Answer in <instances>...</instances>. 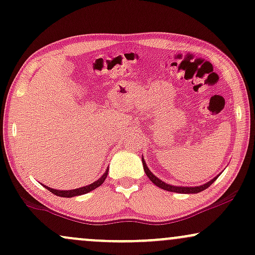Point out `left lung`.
I'll return each instance as SVG.
<instances>
[{"instance_id": "left-lung-1", "label": "left lung", "mask_w": 255, "mask_h": 255, "mask_svg": "<svg viewBox=\"0 0 255 255\" xmlns=\"http://www.w3.org/2000/svg\"><path fill=\"white\" fill-rule=\"evenodd\" d=\"M142 165H143V170H145L147 177L151 179L152 183H154L155 185L159 186V188L167 190V191L178 192V194H197V192H201L207 188H209L211 184H213L217 179V177H219V176L215 177L214 179H211L210 182H208L207 184H204V185H201V186H191V188H186V186H173V185H170V184L164 183L162 180L159 179V178L155 177L154 174H153L151 171L148 170V167H147L146 162H145V160H143V159H142Z\"/></svg>"}]
</instances>
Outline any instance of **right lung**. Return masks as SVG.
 Segmentation results:
<instances>
[{
  "label": "right lung",
  "mask_w": 255,
  "mask_h": 255,
  "mask_svg": "<svg viewBox=\"0 0 255 255\" xmlns=\"http://www.w3.org/2000/svg\"><path fill=\"white\" fill-rule=\"evenodd\" d=\"M107 176H108V170L106 171V173L103 174L102 177L100 178V179L96 180V182L90 184V185H87V186H83V188H79V189H75V190H56V189H51L48 188V186H45L46 189L48 190V191H51L52 194L59 196V197H75V196H79V195H84V194H88V192L93 191L94 189L98 188V186L102 184L104 180H106Z\"/></svg>",
  "instance_id": "obj_1"
}]
</instances>
